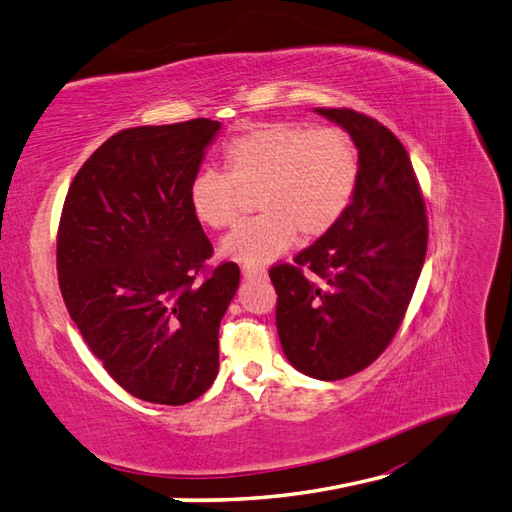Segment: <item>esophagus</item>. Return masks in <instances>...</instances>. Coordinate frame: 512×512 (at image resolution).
Segmentation results:
<instances>
[{
    "label": "esophagus",
    "mask_w": 512,
    "mask_h": 512,
    "mask_svg": "<svg viewBox=\"0 0 512 512\" xmlns=\"http://www.w3.org/2000/svg\"><path fill=\"white\" fill-rule=\"evenodd\" d=\"M242 274L246 279H266L268 277L266 268H261V266H244Z\"/></svg>",
    "instance_id": "esophagus-1"
}]
</instances>
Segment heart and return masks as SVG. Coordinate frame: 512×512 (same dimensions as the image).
<instances>
[{
	"instance_id": "b5f03b06",
	"label": "heart",
	"mask_w": 512,
	"mask_h": 512,
	"mask_svg": "<svg viewBox=\"0 0 512 512\" xmlns=\"http://www.w3.org/2000/svg\"><path fill=\"white\" fill-rule=\"evenodd\" d=\"M227 173L203 170L190 186V209L209 229L233 225L242 192L261 212L220 244L222 257L261 266L300 238H320L342 218L359 181V151L339 127L264 123L242 131L222 151Z\"/></svg>"
}]
</instances>
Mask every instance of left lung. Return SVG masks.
<instances>
[{"label":"left lung","instance_id":"obj_1","mask_svg":"<svg viewBox=\"0 0 512 512\" xmlns=\"http://www.w3.org/2000/svg\"><path fill=\"white\" fill-rule=\"evenodd\" d=\"M359 149V181L335 225L294 264L270 268L287 361L320 381L368 368L396 337L428 248L422 188L409 153L372 116L329 108Z\"/></svg>","mask_w":512,"mask_h":512}]
</instances>
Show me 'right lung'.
Masks as SVG:
<instances>
[{"label": "right lung", "instance_id": "right-lung-1", "mask_svg": "<svg viewBox=\"0 0 512 512\" xmlns=\"http://www.w3.org/2000/svg\"><path fill=\"white\" fill-rule=\"evenodd\" d=\"M218 121L129 127L77 170L58 225V283L75 326L127 393L188 404L218 374L220 320L238 290L233 261L190 209Z\"/></svg>", "mask_w": 512, "mask_h": 512}]
</instances>
